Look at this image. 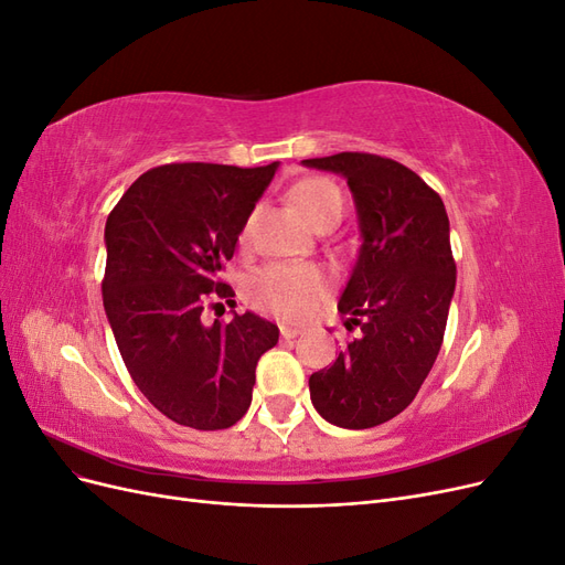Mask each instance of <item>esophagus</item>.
Returning <instances> with one entry per match:
<instances>
[{"mask_svg":"<svg viewBox=\"0 0 565 565\" xmlns=\"http://www.w3.org/2000/svg\"><path fill=\"white\" fill-rule=\"evenodd\" d=\"M280 334H282V339H297L299 334H301V330L299 328H289V324H280Z\"/></svg>","mask_w":565,"mask_h":565,"instance_id":"obj_1","label":"esophagus"}]
</instances>
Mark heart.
<instances>
[{
  "mask_svg": "<svg viewBox=\"0 0 565 565\" xmlns=\"http://www.w3.org/2000/svg\"><path fill=\"white\" fill-rule=\"evenodd\" d=\"M289 202L311 228H318L332 216H341V210H344V198H341L337 183L324 177H306L297 181L289 188ZM249 226L252 221L243 226L241 243L249 237ZM324 289H328V278L313 266L270 264L249 278L247 297L256 309L297 320L311 313Z\"/></svg>",
  "mask_w": 565,
  "mask_h": 565,
  "instance_id": "1",
  "label": "heart"
}]
</instances>
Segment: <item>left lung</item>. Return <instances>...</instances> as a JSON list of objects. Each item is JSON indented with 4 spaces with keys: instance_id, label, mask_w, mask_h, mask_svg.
Here are the masks:
<instances>
[{
    "instance_id": "left-lung-1",
    "label": "left lung",
    "mask_w": 565,
    "mask_h": 565,
    "mask_svg": "<svg viewBox=\"0 0 565 565\" xmlns=\"http://www.w3.org/2000/svg\"><path fill=\"white\" fill-rule=\"evenodd\" d=\"M303 164L349 181L363 235L339 299L358 332L311 374V401L341 429H372L415 401L436 363L457 280L450 221L434 188L391 158L337 152Z\"/></svg>"
}]
</instances>
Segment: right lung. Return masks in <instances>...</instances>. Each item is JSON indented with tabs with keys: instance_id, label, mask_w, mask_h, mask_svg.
<instances>
[{
	"instance_id": "right-lung-1",
	"label": "right lung",
	"mask_w": 565,
	"mask_h": 565,
	"mask_svg": "<svg viewBox=\"0 0 565 565\" xmlns=\"http://www.w3.org/2000/svg\"><path fill=\"white\" fill-rule=\"evenodd\" d=\"M276 167H152L106 221L100 289L119 355L143 396L181 426L216 431L243 419L256 363L278 344L276 324L254 313L202 322L207 306L235 297L221 273Z\"/></svg>"
}]
</instances>
